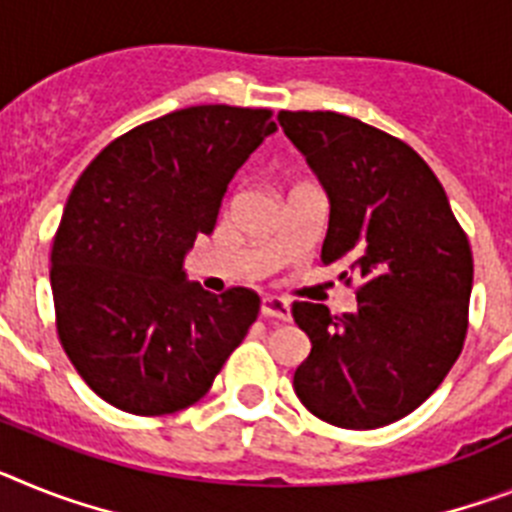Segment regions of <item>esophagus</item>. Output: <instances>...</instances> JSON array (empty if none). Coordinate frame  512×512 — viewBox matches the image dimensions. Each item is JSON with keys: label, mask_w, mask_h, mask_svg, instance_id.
I'll list each match as a JSON object with an SVG mask.
<instances>
[{"label": "esophagus", "mask_w": 512, "mask_h": 512, "mask_svg": "<svg viewBox=\"0 0 512 512\" xmlns=\"http://www.w3.org/2000/svg\"><path fill=\"white\" fill-rule=\"evenodd\" d=\"M260 312L265 317H276V320H291V304L283 299V296L268 294L263 296V302H260Z\"/></svg>", "instance_id": "obj_1"}]
</instances>
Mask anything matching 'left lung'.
Listing matches in <instances>:
<instances>
[{"label":"left lung","mask_w":512,"mask_h":512,"mask_svg":"<svg viewBox=\"0 0 512 512\" xmlns=\"http://www.w3.org/2000/svg\"><path fill=\"white\" fill-rule=\"evenodd\" d=\"M278 122L330 197L320 260L346 263L341 278L356 283L351 315L291 307L312 341L294 390L333 427H385L419 409L461 356L471 244L411 145L336 111H281Z\"/></svg>","instance_id":"left-lung-1"}]
</instances>
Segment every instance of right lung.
<instances>
[{"label": "right lung", "mask_w": 512, "mask_h": 512, "mask_svg": "<svg viewBox=\"0 0 512 512\" xmlns=\"http://www.w3.org/2000/svg\"><path fill=\"white\" fill-rule=\"evenodd\" d=\"M203 103L111 140L80 174L51 247L57 336L103 401L137 416L197 403L257 320L260 296L187 281L184 252L213 234L231 176L276 122Z\"/></svg>", "instance_id": "obj_1"}]
</instances>
